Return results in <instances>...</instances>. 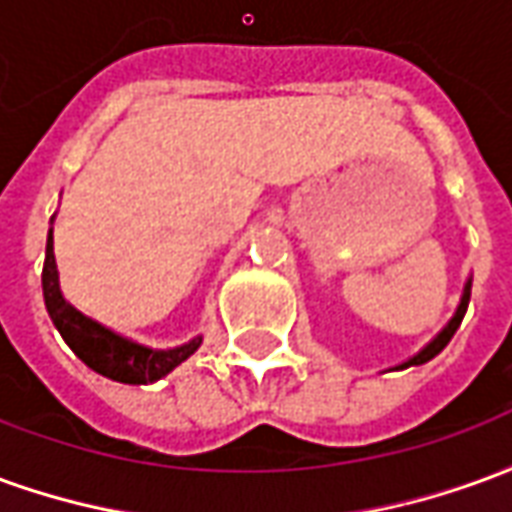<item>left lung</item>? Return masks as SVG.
I'll return each mask as SVG.
<instances>
[{"instance_id": "8db88e82", "label": "left lung", "mask_w": 512, "mask_h": 512, "mask_svg": "<svg viewBox=\"0 0 512 512\" xmlns=\"http://www.w3.org/2000/svg\"><path fill=\"white\" fill-rule=\"evenodd\" d=\"M469 296H472V277L466 279V285H463V293H461V301H458V310H455V315H452L450 321H447V326L441 329L433 340H430L425 348H419L417 354L408 356L406 362H400V365H395L392 370H406V367H414V365H425V362H430L433 356H439L441 351H444V345L450 343L452 334L458 332V326H461L463 315H466V307H469Z\"/></svg>"}]
</instances>
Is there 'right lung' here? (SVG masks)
Listing matches in <instances>:
<instances>
[{"instance_id": "1", "label": "right lung", "mask_w": 512, "mask_h": 512, "mask_svg": "<svg viewBox=\"0 0 512 512\" xmlns=\"http://www.w3.org/2000/svg\"><path fill=\"white\" fill-rule=\"evenodd\" d=\"M54 222V219H51ZM54 230L49 227L46 238V263H43V299L49 310L51 323L57 326L62 340L71 345V351L84 365L101 373V376L120 381V384H153L158 378L172 373L180 362H186L197 348L202 345V334L194 340L175 348H150L117 334L104 323L93 321L90 315H84L73 307L71 301L62 296L60 271L54 260Z\"/></svg>"}]
</instances>
